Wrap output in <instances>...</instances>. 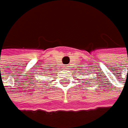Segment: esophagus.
Masks as SVG:
<instances>
[{
	"mask_svg": "<svg viewBox=\"0 0 128 128\" xmlns=\"http://www.w3.org/2000/svg\"><path fill=\"white\" fill-rule=\"evenodd\" d=\"M66 68H68V67H66Z\"/></svg>",
	"mask_w": 128,
	"mask_h": 128,
	"instance_id": "1",
	"label": "esophagus"
}]
</instances>
